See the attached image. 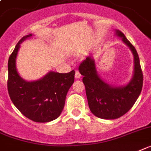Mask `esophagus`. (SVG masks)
Returning a JSON list of instances; mask_svg holds the SVG:
<instances>
[{
	"instance_id": "obj_1",
	"label": "esophagus",
	"mask_w": 151,
	"mask_h": 151,
	"mask_svg": "<svg viewBox=\"0 0 151 151\" xmlns=\"http://www.w3.org/2000/svg\"><path fill=\"white\" fill-rule=\"evenodd\" d=\"M75 76H76V78H79L81 77L80 73H79L78 70L76 71V74H75Z\"/></svg>"
}]
</instances>
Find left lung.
<instances>
[{
  "label": "left lung",
  "instance_id": "obj_1",
  "mask_svg": "<svg viewBox=\"0 0 151 151\" xmlns=\"http://www.w3.org/2000/svg\"><path fill=\"white\" fill-rule=\"evenodd\" d=\"M116 35L121 37L134 56V76L126 86L113 87L102 80L97 75L95 62L90 56L78 66L79 73L83 76L89 109L101 119H117L127 113L134 105L143 87V72L137 50L120 31H116Z\"/></svg>",
  "mask_w": 151,
  "mask_h": 151
}]
</instances>
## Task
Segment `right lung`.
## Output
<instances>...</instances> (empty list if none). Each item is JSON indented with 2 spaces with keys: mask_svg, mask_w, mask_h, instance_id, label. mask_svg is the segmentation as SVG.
<instances>
[{
  "mask_svg": "<svg viewBox=\"0 0 151 151\" xmlns=\"http://www.w3.org/2000/svg\"><path fill=\"white\" fill-rule=\"evenodd\" d=\"M20 40L8 59L7 90L12 103L24 116L34 122L47 123L57 119L64 108L67 93L75 79V71L68 73L50 72L38 81L27 82L16 69L15 59Z\"/></svg>",
  "mask_w": 151,
  "mask_h": 151,
  "instance_id": "add662e5",
  "label": "right lung"
}]
</instances>
